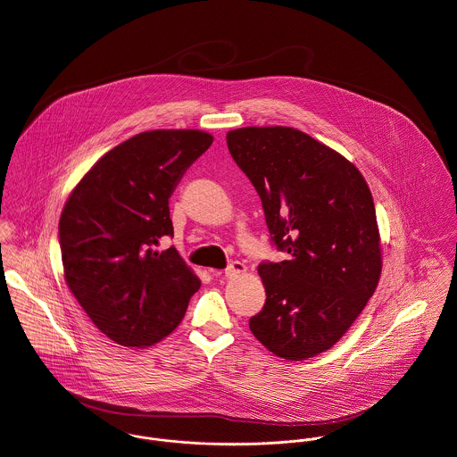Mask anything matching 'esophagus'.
<instances>
[{
  "label": "esophagus",
  "mask_w": 457,
  "mask_h": 457,
  "mask_svg": "<svg viewBox=\"0 0 457 457\" xmlns=\"http://www.w3.org/2000/svg\"><path fill=\"white\" fill-rule=\"evenodd\" d=\"M246 266L244 262H240V261H233L226 270H224V275L228 277V278H233V277H238V275H242V273H245Z\"/></svg>",
  "instance_id": "34e87169"
}]
</instances>
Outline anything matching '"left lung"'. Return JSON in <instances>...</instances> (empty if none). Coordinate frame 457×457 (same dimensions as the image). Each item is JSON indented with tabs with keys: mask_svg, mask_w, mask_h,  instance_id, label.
<instances>
[{
	"mask_svg": "<svg viewBox=\"0 0 457 457\" xmlns=\"http://www.w3.org/2000/svg\"><path fill=\"white\" fill-rule=\"evenodd\" d=\"M228 149L261 196L273 245L290 257L259 264L264 308L255 339L277 356L330 350L372 297L383 270L370 189L343 154L290 127L228 132Z\"/></svg>",
	"mask_w": 457,
	"mask_h": 457,
	"instance_id": "left-lung-1",
	"label": "left lung"
}]
</instances>
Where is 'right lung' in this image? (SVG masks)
<instances>
[{
	"mask_svg": "<svg viewBox=\"0 0 457 457\" xmlns=\"http://www.w3.org/2000/svg\"><path fill=\"white\" fill-rule=\"evenodd\" d=\"M212 142L202 130L137 134L107 151L62 209L66 283L94 325L121 346L167 337L202 285L174 246H154L174 237L169 198Z\"/></svg>",
	"mask_w": 457,
	"mask_h": 457,
	"instance_id": "1",
	"label": "right lung"
}]
</instances>
